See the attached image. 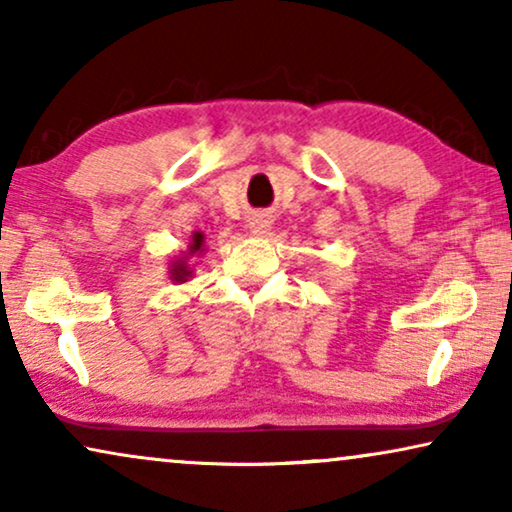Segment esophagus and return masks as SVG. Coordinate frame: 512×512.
Listing matches in <instances>:
<instances>
[{
    "instance_id": "1",
    "label": "esophagus",
    "mask_w": 512,
    "mask_h": 512,
    "mask_svg": "<svg viewBox=\"0 0 512 512\" xmlns=\"http://www.w3.org/2000/svg\"><path fill=\"white\" fill-rule=\"evenodd\" d=\"M270 226H272V221H270V216L268 214H254L251 216V230H254L256 235H263V233H268L270 230Z\"/></svg>"
}]
</instances>
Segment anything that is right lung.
I'll return each mask as SVG.
<instances>
[{"label":"right lung","mask_w":512,"mask_h":512,"mask_svg":"<svg viewBox=\"0 0 512 512\" xmlns=\"http://www.w3.org/2000/svg\"><path fill=\"white\" fill-rule=\"evenodd\" d=\"M200 244H202V235H200V233H195V235H193V247H191V254H195V251L200 249ZM186 258H188V256L181 258V261H177V265H174V268H172V275H174V279H184V277H188V272H191V270H188V265H186Z\"/></svg>","instance_id":"obj_1"}]
</instances>
